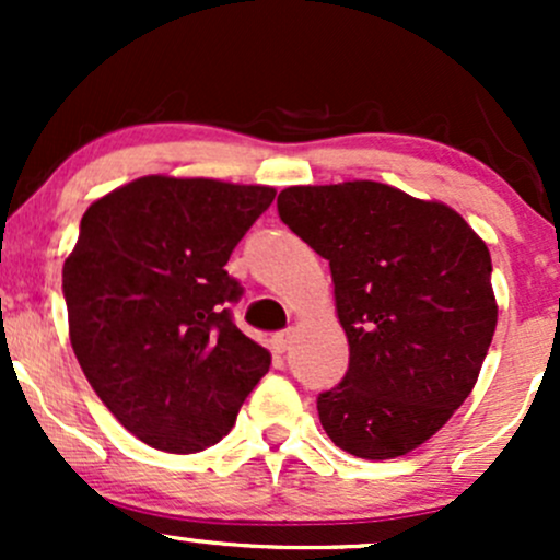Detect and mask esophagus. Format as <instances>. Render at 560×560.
<instances>
[{
	"mask_svg": "<svg viewBox=\"0 0 560 560\" xmlns=\"http://www.w3.org/2000/svg\"><path fill=\"white\" fill-rule=\"evenodd\" d=\"M292 339H294V331L287 329V331H279L273 337V350L276 352H287L289 347H292Z\"/></svg>",
	"mask_w": 560,
	"mask_h": 560,
	"instance_id": "1",
	"label": "esophagus"
}]
</instances>
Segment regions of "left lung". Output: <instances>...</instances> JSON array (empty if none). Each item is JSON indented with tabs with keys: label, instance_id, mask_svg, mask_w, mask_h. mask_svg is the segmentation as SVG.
I'll list each match as a JSON object with an SVG mask.
<instances>
[{
	"label": "left lung",
	"instance_id": "1",
	"mask_svg": "<svg viewBox=\"0 0 560 560\" xmlns=\"http://www.w3.org/2000/svg\"><path fill=\"white\" fill-rule=\"evenodd\" d=\"M276 208L329 260L350 345L320 427L358 458H400L477 384L498 326L490 249L453 208L378 182L289 186Z\"/></svg>",
	"mask_w": 560,
	"mask_h": 560
}]
</instances>
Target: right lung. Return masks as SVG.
I'll return each instance as SVG.
<instances>
[{
    "label": "right lung",
    "mask_w": 560,
    "mask_h": 560,
    "mask_svg": "<svg viewBox=\"0 0 560 560\" xmlns=\"http://www.w3.org/2000/svg\"><path fill=\"white\" fill-rule=\"evenodd\" d=\"M273 186L141 176L89 205L62 266L75 358L133 436L197 453L234 427L271 352L236 329L226 302L234 247Z\"/></svg>",
    "instance_id": "add662e5"
}]
</instances>
